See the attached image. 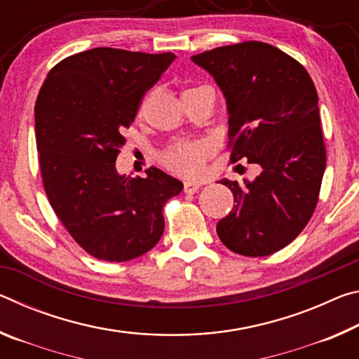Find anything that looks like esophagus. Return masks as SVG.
I'll return each mask as SVG.
<instances>
[{
    "instance_id": "1",
    "label": "esophagus",
    "mask_w": 359,
    "mask_h": 359,
    "mask_svg": "<svg viewBox=\"0 0 359 359\" xmlns=\"http://www.w3.org/2000/svg\"><path fill=\"white\" fill-rule=\"evenodd\" d=\"M201 182H196V180H187L185 185H184V190L185 193H194L198 191L199 188H201Z\"/></svg>"
}]
</instances>
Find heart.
Segmentation results:
<instances>
[{"instance_id":"obj_1","label":"heart","mask_w":359,"mask_h":359,"mask_svg":"<svg viewBox=\"0 0 359 359\" xmlns=\"http://www.w3.org/2000/svg\"><path fill=\"white\" fill-rule=\"evenodd\" d=\"M212 151L214 145L209 141H180L165 151L163 161L175 172L194 175L201 172L204 161L212 155Z\"/></svg>"}]
</instances>
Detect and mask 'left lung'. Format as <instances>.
<instances>
[{"label": "left lung", "instance_id": "left-lung-1", "mask_svg": "<svg viewBox=\"0 0 359 359\" xmlns=\"http://www.w3.org/2000/svg\"><path fill=\"white\" fill-rule=\"evenodd\" d=\"M191 60L215 79L228 106L231 161L261 168L255 180H220L234 208L220 241L244 257H267L306 228L326 168L318 95L306 68L259 41L217 47Z\"/></svg>", "mask_w": 359, "mask_h": 359}]
</instances>
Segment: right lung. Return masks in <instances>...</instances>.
Instances as JSON below:
<instances>
[{
	"label": "right lung",
	"instance_id": "add662e5",
	"mask_svg": "<svg viewBox=\"0 0 359 359\" xmlns=\"http://www.w3.org/2000/svg\"><path fill=\"white\" fill-rule=\"evenodd\" d=\"M175 55L96 47L53 66L34 106L42 184L60 222L92 257L121 263L154 248L163 208L184 188L158 168L120 175L125 145L145 92Z\"/></svg>",
	"mask_w": 359,
	"mask_h": 359
}]
</instances>
